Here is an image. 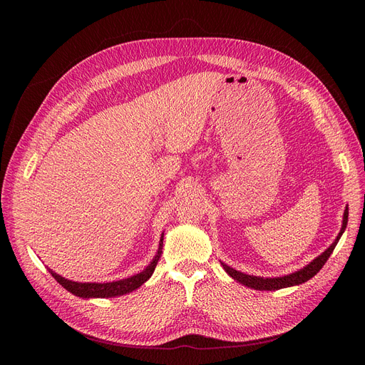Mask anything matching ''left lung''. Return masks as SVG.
<instances>
[{"mask_svg": "<svg viewBox=\"0 0 365 365\" xmlns=\"http://www.w3.org/2000/svg\"><path fill=\"white\" fill-rule=\"evenodd\" d=\"M348 216H349V210H348V205H346V208H344V213H343V222H341L340 232L336 237V240L333 241V244L324 253H321L318 257H315L309 264L303 266L302 269H299V271H296L293 274L284 275V277H275V278H263V277H255V275H248V274L240 272V271L234 269V267L227 266L223 262H220V263H222L223 269L226 271V274L229 277H232L237 282H240V284H242L245 287H250V289H255V290L275 292V290H279V289H287V287H293V285L303 284V282H306L308 279H311L312 277H315L319 272L321 267L325 264V262L329 260L330 255L334 250V247L337 245L340 237L343 235L344 229H346Z\"/></svg>", "mask_w": 365, "mask_h": 365, "instance_id": "obj_1", "label": "left lung"}]
</instances>
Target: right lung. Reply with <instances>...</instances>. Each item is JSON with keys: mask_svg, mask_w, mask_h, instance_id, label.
<instances>
[{"mask_svg": "<svg viewBox=\"0 0 365 365\" xmlns=\"http://www.w3.org/2000/svg\"><path fill=\"white\" fill-rule=\"evenodd\" d=\"M163 241H164V232L161 234L160 238V245L157 255L153 256L150 263L145 267V269L136 275H131L128 278H123L118 281H112V282H76L72 279H66L62 275L56 274L53 269H48L51 277L59 282L63 289H66L69 293H72L76 297H83V299H108V297H117V296H124L128 294L134 290H138L142 284H145L155 271V266L161 257L163 253Z\"/></svg>", "mask_w": 365, "mask_h": 365, "instance_id": "right-lung-1", "label": "right lung"}]
</instances>
